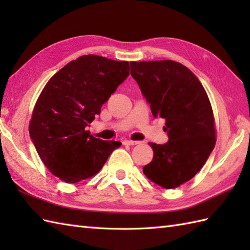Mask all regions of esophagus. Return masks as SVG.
<instances>
[{"label": "esophagus", "mask_w": 250, "mask_h": 250, "mask_svg": "<svg viewBox=\"0 0 250 250\" xmlns=\"http://www.w3.org/2000/svg\"><path fill=\"white\" fill-rule=\"evenodd\" d=\"M122 144L124 145H137V144H140V142L139 141H131V140H125L124 142H122Z\"/></svg>", "instance_id": "34e87169"}]
</instances>
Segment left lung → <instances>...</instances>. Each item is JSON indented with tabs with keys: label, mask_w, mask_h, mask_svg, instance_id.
I'll return each mask as SVG.
<instances>
[{
	"label": "left lung",
	"mask_w": 250,
	"mask_h": 250,
	"mask_svg": "<svg viewBox=\"0 0 250 250\" xmlns=\"http://www.w3.org/2000/svg\"><path fill=\"white\" fill-rule=\"evenodd\" d=\"M130 65L153 117L166 119L163 130L168 136L163 145L149 143L153 158L143 172L162 188H177L203 167L215 147V119L208 95L182 63L132 61Z\"/></svg>",
	"instance_id": "left-lung-1"
}]
</instances>
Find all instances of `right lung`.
Instances as JSON below:
<instances>
[{
  "label": "right lung",
  "mask_w": 250,
  "mask_h": 250,
  "mask_svg": "<svg viewBox=\"0 0 250 250\" xmlns=\"http://www.w3.org/2000/svg\"><path fill=\"white\" fill-rule=\"evenodd\" d=\"M129 62L86 55L52 76L32 111L29 132L41 160L62 182L97 175L120 142L102 141L86 130L102 105L129 76Z\"/></svg>",
  "instance_id": "obj_1"
}]
</instances>
